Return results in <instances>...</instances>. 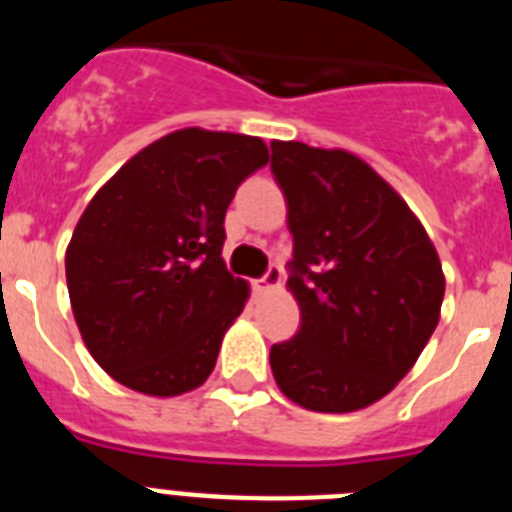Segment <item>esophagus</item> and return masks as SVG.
Listing matches in <instances>:
<instances>
[{
    "instance_id": "1",
    "label": "esophagus",
    "mask_w": 512,
    "mask_h": 512,
    "mask_svg": "<svg viewBox=\"0 0 512 512\" xmlns=\"http://www.w3.org/2000/svg\"><path fill=\"white\" fill-rule=\"evenodd\" d=\"M279 287H282V269L279 266H271L264 274V279L256 282V292H274Z\"/></svg>"
}]
</instances>
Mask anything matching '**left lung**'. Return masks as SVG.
<instances>
[{
    "instance_id": "obj_1",
    "label": "left lung",
    "mask_w": 512,
    "mask_h": 512,
    "mask_svg": "<svg viewBox=\"0 0 512 512\" xmlns=\"http://www.w3.org/2000/svg\"><path fill=\"white\" fill-rule=\"evenodd\" d=\"M295 259V338L271 346L284 397L354 413L390 395L433 336L446 279L408 202L356 153L271 140Z\"/></svg>"
}]
</instances>
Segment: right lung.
Returning <instances> with one entry per match:
<instances>
[{
  "label": "right lung",
  "mask_w": 512,
  "mask_h": 512,
  "mask_svg": "<svg viewBox=\"0 0 512 512\" xmlns=\"http://www.w3.org/2000/svg\"><path fill=\"white\" fill-rule=\"evenodd\" d=\"M269 164L256 135L182 128L99 187L66 248L79 333L104 372L140 395L197 390L248 302L225 269V210Z\"/></svg>",
  "instance_id": "obj_1"
}]
</instances>
